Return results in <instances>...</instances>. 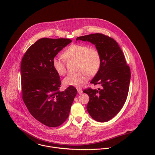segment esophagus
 Segmentation results:
<instances>
[{
    "label": "esophagus",
    "mask_w": 155,
    "mask_h": 155,
    "mask_svg": "<svg viewBox=\"0 0 155 155\" xmlns=\"http://www.w3.org/2000/svg\"><path fill=\"white\" fill-rule=\"evenodd\" d=\"M77 90H78V92L79 94H81V93L83 92L81 88H78L77 89Z\"/></svg>",
    "instance_id": "1"
}]
</instances>
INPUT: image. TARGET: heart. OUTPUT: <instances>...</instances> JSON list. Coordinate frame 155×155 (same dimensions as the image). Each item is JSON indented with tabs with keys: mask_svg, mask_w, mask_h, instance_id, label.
I'll return each mask as SVG.
<instances>
[{
	"mask_svg": "<svg viewBox=\"0 0 155 155\" xmlns=\"http://www.w3.org/2000/svg\"><path fill=\"white\" fill-rule=\"evenodd\" d=\"M68 60H78V70L76 73H69L63 80L66 86L81 87L88 80L89 75H95L101 66V57L100 51L94 47L88 45L74 44L69 46L63 53ZM52 64L55 71L63 76L66 73V63L60 57H55L52 60Z\"/></svg>",
	"mask_w": 155,
	"mask_h": 155,
	"instance_id": "obj_1",
	"label": "heart"
}]
</instances>
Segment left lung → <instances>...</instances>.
I'll use <instances>...</instances> for the list:
<instances>
[{"instance_id":"8db88e82","label":"left lung","mask_w":155,"mask_h":155,"mask_svg":"<svg viewBox=\"0 0 155 155\" xmlns=\"http://www.w3.org/2000/svg\"><path fill=\"white\" fill-rule=\"evenodd\" d=\"M88 41L95 45L101 57V66L91 81L101 88L85 89L89 97L87 109L94 120L104 122L114 117L124 106L128 94L131 70L124 54L116 41L102 33L78 37L76 41Z\"/></svg>"}]
</instances>
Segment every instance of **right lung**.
Masks as SVG:
<instances>
[{
	"instance_id": "add662e5",
	"label": "right lung",
	"mask_w": 155,
	"mask_h": 155,
	"mask_svg": "<svg viewBox=\"0 0 155 155\" xmlns=\"http://www.w3.org/2000/svg\"><path fill=\"white\" fill-rule=\"evenodd\" d=\"M71 40L42 38L31 45L21 60V94L31 114L49 127L63 124L68 117L77 89L70 86L61 92L59 74L52 60Z\"/></svg>"
}]
</instances>
